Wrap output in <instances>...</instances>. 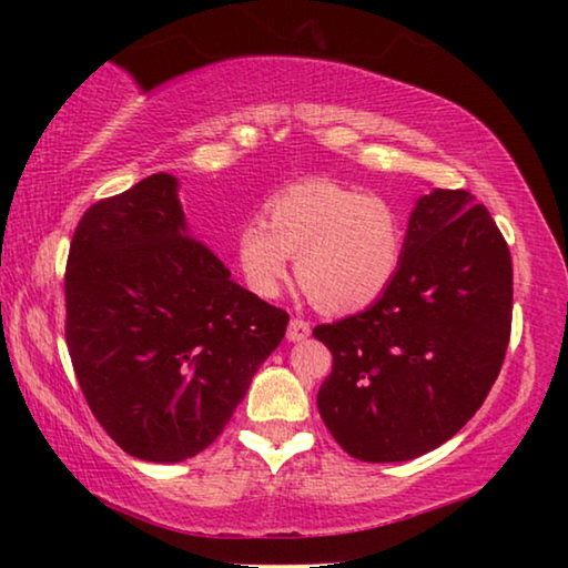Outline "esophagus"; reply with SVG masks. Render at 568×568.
<instances>
[{
  "label": "esophagus",
  "mask_w": 568,
  "mask_h": 568,
  "mask_svg": "<svg viewBox=\"0 0 568 568\" xmlns=\"http://www.w3.org/2000/svg\"><path fill=\"white\" fill-rule=\"evenodd\" d=\"M307 335H311V323L301 321V318H293L291 325H287V341L291 343H301L305 341Z\"/></svg>",
  "instance_id": "obj_1"
}]
</instances>
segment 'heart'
<instances>
[{"instance_id": "obj_1", "label": "heart", "mask_w": 568, "mask_h": 568, "mask_svg": "<svg viewBox=\"0 0 568 568\" xmlns=\"http://www.w3.org/2000/svg\"><path fill=\"white\" fill-rule=\"evenodd\" d=\"M265 217L235 233L245 285L275 297L297 257V283L323 313L348 315L378 301L396 281L403 230L386 200L333 180H303L267 200Z\"/></svg>"}]
</instances>
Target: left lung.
Wrapping results in <instances>:
<instances>
[{"mask_svg": "<svg viewBox=\"0 0 568 568\" xmlns=\"http://www.w3.org/2000/svg\"><path fill=\"white\" fill-rule=\"evenodd\" d=\"M511 253L466 190H430L408 217L396 281L315 338L333 353L321 418L368 464L418 458L486 400L511 338Z\"/></svg>", "mask_w": 568, "mask_h": 568, "instance_id": "1", "label": "left lung"}]
</instances>
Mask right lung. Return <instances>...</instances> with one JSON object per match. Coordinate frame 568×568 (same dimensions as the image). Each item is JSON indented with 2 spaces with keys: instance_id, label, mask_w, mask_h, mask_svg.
<instances>
[{
  "instance_id": "add662e5",
  "label": "right lung",
  "mask_w": 568,
  "mask_h": 568,
  "mask_svg": "<svg viewBox=\"0 0 568 568\" xmlns=\"http://www.w3.org/2000/svg\"><path fill=\"white\" fill-rule=\"evenodd\" d=\"M158 172L82 215L67 257V348L94 418L124 454L178 464L223 434L287 313L190 235Z\"/></svg>"
}]
</instances>
